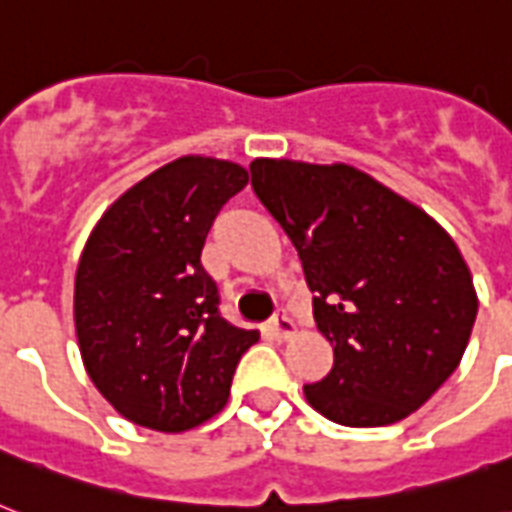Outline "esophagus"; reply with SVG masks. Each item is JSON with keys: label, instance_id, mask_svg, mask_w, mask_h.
<instances>
[{"label": "esophagus", "instance_id": "34e87169", "mask_svg": "<svg viewBox=\"0 0 512 512\" xmlns=\"http://www.w3.org/2000/svg\"><path fill=\"white\" fill-rule=\"evenodd\" d=\"M268 327H271V332L276 337H289L292 332H295V324H292V319H289L284 308H279V311L273 313V319H271V324H268Z\"/></svg>", "mask_w": 512, "mask_h": 512}]
</instances>
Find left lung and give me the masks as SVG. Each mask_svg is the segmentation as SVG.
<instances>
[{
    "label": "left lung",
    "mask_w": 512,
    "mask_h": 512,
    "mask_svg": "<svg viewBox=\"0 0 512 512\" xmlns=\"http://www.w3.org/2000/svg\"><path fill=\"white\" fill-rule=\"evenodd\" d=\"M252 191L295 244L335 366L308 404L348 428L420 409L457 369L478 313L460 249L441 225L348 164L255 159Z\"/></svg>",
    "instance_id": "8db88e82"
}]
</instances>
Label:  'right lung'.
Segmentation results:
<instances>
[{
  "mask_svg": "<svg viewBox=\"0 0 512 512\" xmlns=\"http://www.w3.org/2000/svg\"><path fill=\"white\" fill-rule=\"evenodd\" d=\"M247 180L239 164L183 156L132 185L87 239L74 287L79 350L95 388L135 425L180 433L215 417L260 340L220 316L201 265L217 212Z\"/></svg>",
  "mask_w": 512,
  "mask_h": 512,
  "instance_id": "1",
  "label": "right lung"
}]
</instances>
